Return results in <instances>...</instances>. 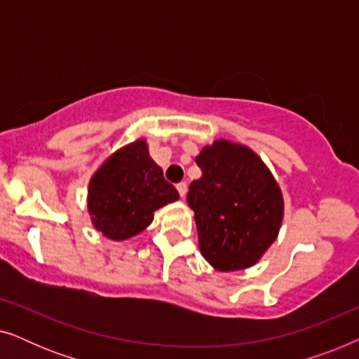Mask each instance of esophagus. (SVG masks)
<instances>
[{"instance_id": "esophagus-1", "label": "esophagus", "mask_w": 359, "mask_h": 359, "mask_svg": "<svg viewBox=\"0 0 359 359\" xmlns=\"http://www.w3.org/2000/svg\"><path fill=\"white\" fill-rule=\"evenodd\" d=\"M176 189H178V193H180L181 198H184V196H186V191H188V186H186L184 181H181V183L176 184Z\"/></svg>"}]
</instances>
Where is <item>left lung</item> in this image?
<instances>
[{
  "mask_svg": "<svg viewBox=\"0 0 359 359\" xmlns=\"http://www.w3.org/2000/svg\"><path fill=\"white\" fill-rule=\"evenodd\" d=\"M203 171L186 196L194 210L199 248L219 271H237L262 258L283 222V194L248 147L215 140L196 156Z\"/></svg>",
  "mask_w": 359,
  "mask_h": 359,
  "instance_id": "left-lung-1",
  "label": "left lung"
}]
</instances>
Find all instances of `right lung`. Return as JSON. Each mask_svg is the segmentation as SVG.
I'll use <instances>...</instances> for the list:
<instances>
[{
    "instance_id": "add662e5",
    "label": "right lung",
    "mask_w": 359,
    "mask_h": 359,
    "mask_svg": "<svg viewBox=\"0 0 359 359\" xmlns=\"http://www.w3.org/2000/svg\"><path fill=\"white\" fill-rule=\"evenodd\" d=\"M180 198L149 155L145 140L122 147L93 175L88 209L96 230L111 240H126L150 225L156 209Z\"/></svg>"
}]
</instances>
